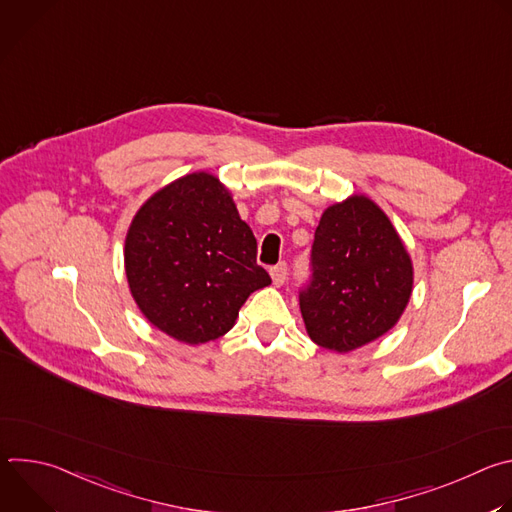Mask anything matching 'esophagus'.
I'll return each instance as SVG.
<instances>
[{"label":"esophagus","mask_w":512,"mask_h":512,"mask_svg":"<svg viewBox=\"0 0 512 512\" xmlns=\"http://www.w3.org/2000/svg\"><path fill=\"white\" fill-rule=\"evenodd\" d=\"M271 279H273V285H283L285 281V275H287V265L285 263H277L275 267H271Z\"/></svg>","instance_id":"1"}]
</instances>
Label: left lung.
Returning a JSON list of instances; mask_svg holds the SVG:
<instances>
[{"label":"left lung","mask_w":512,"mask_h":512,"mask_svg":"<svg viewBox=\"0 0 512 512\" xmlns=\"http://www.w3.org/2000/svg\"><path fill=\"white\" fill-rule=\"evenodd\" d=\"M413 289L411 257L389 216L367 196L328 206L312 245V279L300 291L310 338L350 352L389 332Z\"/></svg>","instance_id":"obj_1"}]
</instances>
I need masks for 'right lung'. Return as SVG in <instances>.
I'll use <instances>...</instances> for the list:
<instances>
[{
    "instance_id": "add662e5",
    "label": "right lung",
    "mask_w": 512,
    "mask_h": 512,
    "mask_svg": "<svg viewBox=\"0 0 512 512\" xmlns=\"http://www.w3.org/2000/svg\"><path fill=\"white\" fill-rule=\"evenodd\" d=\"M125 275L141 314L186 344L227 334L253 291L271 283L231 192L208 172L145 200L125 237Z\"/></svg>"
}]
</instances>
